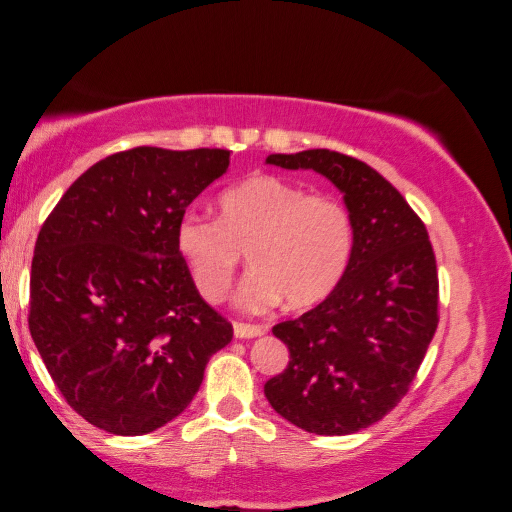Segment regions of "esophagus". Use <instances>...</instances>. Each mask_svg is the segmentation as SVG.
<instances>
[{
	"label": "esophagus",
	"instance_id": "34e87169",
	"mask_svg": "<svg viewBox=\"0 0 512 512\" xmlns=\"http://www.w3.org/2000/svg\"><path fill=\"white\" fill-rule=\"evenodd\" d=\"M233 333H236V338H258V335L265 333V326L236 322L233 324Z\"/></svg>",
	"mask_w": 512,
	"mask_h": 512
}]
</instances>
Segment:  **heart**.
<instances>
[{
    "label": "heart",
    "instance_id": "1",
    "mask_svg": "<svg viewBox=\"0 0 512 512\" xmlns=\"http://www.w3.org/2000/svg\"><path fill=\"white\" fill-rule=\"evenodd\" d=\"M174 245L190 279L211 304L226 299L240 251L251 272L240 288L247 311H267L286 297L292 308L313 306L338 288L354 254V222L331 195H308L288 179L258 174L217 197V217L188 211Z\"/></svg>",
    "mask_w": 512,
    "mask_h": 512
}]
</instances>
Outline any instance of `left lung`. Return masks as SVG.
Segmentation results:
<instances>
[{"label": "left lung", "instance_id": "1", "mask_svg": "<svg viewBox=\"0 0 512 512\" xmlns=\"http://www.w3.org/2000/svg\"><path fill=\"white\" fill-rule=\"evenodd\" d=\"M267 163L320 172L345 195L354 254L322 304L272 329L290 360L265 383V397L308 433H356L406 397L438 329L429 233L401 192L358 158L306 149Z\"/></svg>", "mask_w": 512, "mask_h": 512}]
</instances>
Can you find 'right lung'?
Returning a JSON list of instances; mask_svg holds the SVG:
<instances>
[{"label": "right lung", "mask_w": 512, "mask_h": 512, "mask_svg": "<svg viewBox=\"0 0 512 512\" xmlns=\"http://www.w3.org/2000/svg\"><path fill=\"white\" fill-rule=\"evenodd\" d=\"M229 154L117 152L65 190L38 233L31 338L67 404L97 429H161L186 410L208 358L233 338L174 245L179 217L226 172Z\"/></svg>", "instance_id": "right-lung-1"}]
</instances>
